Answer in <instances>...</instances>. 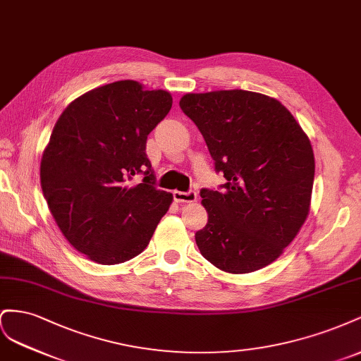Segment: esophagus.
<instances>
[{
    "mask_svg": "<svg viewBox=\"0 0 361 361\" xmlns=\"http://www.w3.org/2000/svg\"><path fill=\"white\" fill-rule=\"evenodd\" d=\"M173 200L177 202H193L197 201V192L195 190H188V192H180V190H173Z\"/></svg>",
    "mask_w": 361,
    "mask_h": 361,
    "instance_id": "1",
    "label": "esophagus"
}]
</instances>
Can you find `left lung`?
<instances>
[{
    "label": "left lung",
    "mask_w": 361,
    "mask_h": 361,
    "mask_svg": "<svg viewBox=\"0 0 361 361\" xmlns=\"http://www.w3.org/2000/svg\"><path fill=\"white\" fill-rule=\"evenodd\" d=\"M195 122L226 180L201 189L209 221L195 234L201 254L230 274H248L281 255L310 207L314 156L300 123L280 101L250 90L188 94Z\"/></svg>",
    "instance_id": "1"
}]
</instances>
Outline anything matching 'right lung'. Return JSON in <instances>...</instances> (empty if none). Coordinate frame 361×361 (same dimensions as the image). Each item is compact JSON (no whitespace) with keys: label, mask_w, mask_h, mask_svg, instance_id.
Returning <instances> with one entry per match:
<instances>
[{"label":"right lung","mask_w":361,"mask_h":361,"mask_svg":"<svg viewBox=\"0 0 361 361\" xmlns=\"http://www.w3.org/2000/svg\"><path fill=\"white\" fill-rule=\"evenodd\" d=\"M172 107L164 90L122 80L81 95L57 119L40 161V186L68 242L118 264L147 248L172 193L157 189L149 133ZM136 174L142 181L131 187Z\"/></svg>","instance_id":"1"}]
</instances>
